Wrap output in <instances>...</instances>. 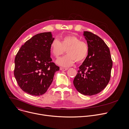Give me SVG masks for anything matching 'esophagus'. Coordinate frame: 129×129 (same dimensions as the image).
Returning <instances> with one entry per match:
<instances>
[{"label": "esophagus", "instance_id": "obj_1", "mask_svg": "<svg viewBox=\"0 0 129 129\" xmlns=\"http://www.w3.org/2000/svg\"><path fill=\"white\" fill-rule=\"evenodd\" d=\"M60 70H62V71H66V70H67L68 69V68H63V67H60Z\"/></svg>", "mask_w": 129, "mask_h": 129}]
</instances>
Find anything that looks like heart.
<instances>
[{
    "mask_svg": "<svg viewBox=\"0 0 129 129\" xmlns=\"http://www.w3.org/2000/svg\"><path fill=\"white\" fill-rule=\"evenodd\" d=\"M50 50L55 58H58L67 50V54L59 59L57 63L63 67H69L76 61L81 63L85 61L89 54L88 44L81 41L77 36L67 35L53 40L50 45Z\"/></svg>",
    "mask_w": 129,
    "mask_h": 129,
    "instance_id": "obj_1",
    "label": "heart"
}]
</instances>
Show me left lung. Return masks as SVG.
<instances>
[{
	"label": "left lung",
	"instance_id": "1",
	"mask_svg": "<svg viewBox=\"0 0 129 129\" xmlns=\"http://www.w3.org/2000/svg\"><path fill=\"white\" fill-rule=\"evenodd\" d=\"M83 35L89 46V54L73 82L80 93L93 95L108 85L113 63L110 49L100 37L87 31H84Z\"/></svg>",
	"mask_w": 129,
	"mask_h": 129
}]
</instances>
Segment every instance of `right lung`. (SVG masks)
<instances>
[{
    "mask_svg": "<svg viewBox=\"0 0 129 129\" xmlns=\"http://www.w3.org/2000/svg\"><path fill=\"white\" fill-rule=\"evenodd\" d=\"M54 39L51 32L37 34L16 54L14 76L20 88L28 94H44L52 82L55 72L59 70L50 58V45Z\"/></svg>",
    "mask_w": 129,
    "mask_h": 129,
    "instance_id": "right-lung-1",
    "label": "right lung"
}]
</instances>
